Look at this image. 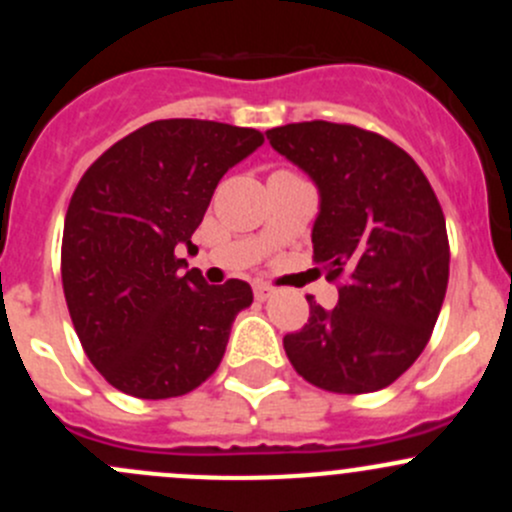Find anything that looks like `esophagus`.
<instances>
[{"instance_id":"1","label":"esophagus","mask_w":512,"mask_h":512,"mask_svg":"<svg viewBox=\"0 0 512 512\" xmlns=\"http://www.w3.org/2000/svg\"><path fill=\"white\" fill-rule=\"evenodd\" d=\"M252 292H255L257 302H267V299H270L272 294H275V289L262 285V282H255V285H252Z\"/></svg>"}]
</instances>
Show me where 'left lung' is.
Listing matches in <instances>:
<instances>
[{"label":"left lung","instance_id":"obj_1","mask_svg":"<svg viewBox=\"0 0 512 512\" xmlns=\"http://www.w3.org/2000/svg\"><path fill=\"white\" fill-rule=\"evenodd\" d=\"M265 136L317 185L314 262L342 280L334 309L307 297L309 322L285 337L289 361L334 394L384 389L423 352L446 297L451 257L436 193L379 133L304 121Z\"/></svg>","mask_w":512,"mask_h":512}]
</instances>
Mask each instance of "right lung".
<instances>
[{
    "label": "right lung",
    "mask_w": 512,
    "mask_h": 512,
    "mask_svg": "<svg viewBox=\"0 0 512 512\" xmlns=\"http://www.w3.org/2000/svg\"><path fill=\"white\" fill-rule=\"evenodd\" d=\"M262 143L255 128L153 121L76 185L61 242L66 304L91 364L123 394L170 399L218 369L252 289L208 285L178 250L198 255L190 237L220 178Z\"/></svg>",
    "instance_id": "add662e5"
}]
</instances>
